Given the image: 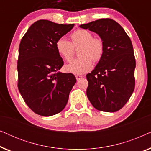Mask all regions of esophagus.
Masks as SVG:
<instances>
[{
	"instance_id": "obj_1",
	"label": "esophagus",
	"mask_w": 151,
	"mask_h": 151,
	"mask_svg": "<svg viewBox=\"0 0 151 151\" xmlns=\"http://www.w3.org/2000/svg\"><path fill=\"white\" fill-rule=\"evenodd\" d=\"M76 80H79L80 79H81L82 78V76H80V75H76Z\"/></svg>"
}]
</instances>
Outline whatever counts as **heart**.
Here are the masks:
<instances>
[{"mask_svg":"<svg viewBox=\"0 0 151 151\" xmlns=\"http://www.w3.org/2000/svg\"><path fill=\"white\" fill-rule=\"evenodd\" d=\"M70 39L71 42L63 38L55 42L58 53L67 62L73 59L74 48L80 46L78 51L80 58L66 66V71L77 75L89 71L93 67V60L99 62L104 54V41L100 38H93L91 33L84 29L75 31L70 35Z\"/></svg>","mask_w":151,"mask_h":151,"instance_id":"obj_1","label":"heart"}]
</instances>
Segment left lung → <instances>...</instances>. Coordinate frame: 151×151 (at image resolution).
Instances as JSON below:
<instances>
[{
	"label": "left lung",
	"mask_w": 151,
	"mask_h": 151,
	"mask_svg": "<svg viewBox=\"0 0 151 151\" xmlns=\"http://www.w3.org/2000/svg\"><path fill=\"white\" fill-rule=\"evenodd\" d=\"M80 27L98 34L105 46L102 58L86 75L88 100L98 111H119L129 101L135 85L136 63L131 39L124 29L110 18Z\"/></svg>",
	"instance_id": "left-lung-1"
}]
</instances>
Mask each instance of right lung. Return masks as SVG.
I'll use <instances>...</instances> for the list:
<instances>
[{"mask_svg": "<svg viewBox=\"0 0 151 151\" xmlns=\"http://www.w3.org/2000/svg\"><path fill=\"white\" fill-rule=\"evenodd\" d=\"M73 24L39 20L20 41L18 59V88L27 105L36 114L51 116L61 112L76 82L71 73L58 72L64 65L55 42Z\"/></svg>", "mask_w": 151, "mask_h": 151, "instance_id": "obj_1", "label": "right lung"}]
</instances>
